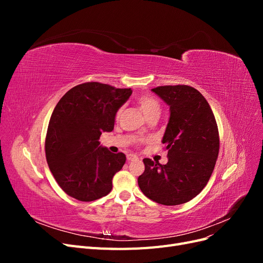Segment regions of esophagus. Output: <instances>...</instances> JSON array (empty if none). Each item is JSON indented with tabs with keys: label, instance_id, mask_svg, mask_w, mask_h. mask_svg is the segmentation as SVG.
Listing matches in <instances>:
<instances>
[{
	"label": "esophagus",
	"instance_id": "1",
	"mask_svg": "<svg viewBox=\"0 0 263 263\" xmlns=\"http://www.w3.org/2000/svg\"><path fill=\"white\" fill-rule=\"evenodd\" d=\"M139 160V158L135 155H127V161L132 162V161H137Z\"/></svg>",
	"mask_w": 263,
	"mask_h": 263
}]
</instances>
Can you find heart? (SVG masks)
Listing matches in <instances>:
<instances>
[{
    "label": "heart",
    "mask_w": 263,
    "mask_h": 263,
    "mask_svg": "<svg viewBox=\"0 0 263 263\" xmlns=\"http://www.w3.org/2000/svg\"><path fill=\"white\" fill-rule=\"evenodd\" d=\"M137 102L142 110V113L146 115V117H148L151 114L160 113V103H159L155 98L150 97V95H141V97L137 99ZM122 113H123V108L121 107L116 112V118L121 117Z\"/></svg>",
    "instance_id": "b5f03b06"
}]
</instances>
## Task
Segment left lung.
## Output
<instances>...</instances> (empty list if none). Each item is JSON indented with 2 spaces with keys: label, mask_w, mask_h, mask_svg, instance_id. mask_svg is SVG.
I'll return each instance as SVG.
<instances>
[{
  "label": "left lung",
  "mask_w": 263,
  "mask_h": 263,
  "mask_svg": "<svg viewBox=\"0 0 263 263\" xmlns=\"http://www.w3.org/2000/svg\"><path fill=\"white\" fill-rule=\"evenodd\" d=\"M151 91L170 106L162 138L168 163L145 158L138 185L156 203H186L208 184L215 168L219 151L216 119L208 101L192 86L164 85Z\"/></svg>",
  "instance_id": "left-lung-1"
}]
</instances>
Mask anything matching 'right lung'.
I'll list each match as a JSON object with an SVG mask.
<instances>
[{"label": "right lung", "instance_id": "obj_1", "mask_svg": "<svg viewBox=\"0 0 263 263\" xmlns=\"http://www.w3.org/2000/svg\"><path fill=\"white\" fill-rule=\"evenodd\" d=\"M130 89L86 82L69 90L55 105L47 129V163L65 192L91 202L112 191L114 174L126 156L100 146L103 132H112L118 108L129 99Z\"/></svg>", "mask_w": 263, "mask_h": 263}]
</instances>
